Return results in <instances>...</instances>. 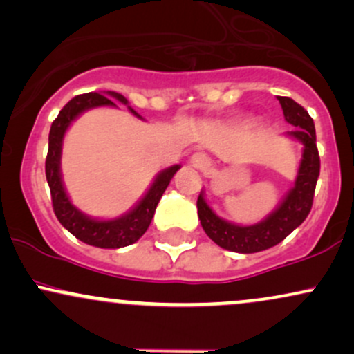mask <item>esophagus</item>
<instances>
[{"label": "esophagus", "mask_w": 354, "mask_h": 354, "mask_svg": "<svg viewBox=\"0 0 354 354\" xmlns=\"http://www.w3.org/2000/svg\"><path fill=\"white\" fill-rule=\"evenodd\" d=\"M189 163L193 168H196V169H208L209 168V160L205 153H194L193 156H191Z\"/></svg>", "instance_id": "esophagus-1"}]
</instances>
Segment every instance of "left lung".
Listing matches in <instances>:
<instances>
[{
    "mask_svg": "<svg viewBox=\"0 0 354 354\" xmlns=\"http://www.w3.org/2000/svg\"><path fill=\"white\" fill-rule=\"evenodd\" d=\"M286 123L296 129L286 136L303 145L301 161L293 188L288 191L279 205L265 219L254 225H236L214 213L201 189L198 196V216L205 233L216 243L234 253H258L281 243L306 219L311 211L316 181L319 176V154L316 148V131L311 116L303 106L286 96H278Z\"/></svg>",
    "mask_w": 354,
    "mask_h": 354,
    "instance_id": "8db88e82",
    "label": "left lung"
}]
</instances>
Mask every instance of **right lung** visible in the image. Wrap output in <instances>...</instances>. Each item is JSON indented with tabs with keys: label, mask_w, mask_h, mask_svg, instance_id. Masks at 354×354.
<instances>
[{
	"label": "right lung",
	"mask_w": 354,
	"mask_h": 354,
	"mask_svg": "<svg viewBox=\"0 0 354 354\" xmlns=\"http://www.w3.org/2000/svg\"><path fill=\"white\" fill-rule=\"evenodd\" d=\"M113 100L120 101L126 106L129 104L123 95L115 91L86 93V95L75 96L66 106L61 109L58 118L53 121L50 138H48L50 143H48L46 156V180L51 191L53 209H55L58 221L80 241L96 248H106V250L129 246L143 236L149 223H151L154 211H156V206L163 196L165 189L168 188L171 178L181 168V165H173L158 173L149 188L141 196V200L131 209L118 218H91L76 208L68 196L63 183V174H61V151H63L64 135H66L73 121L88 109L101 106L118 108ZM128 109L141 120V116L131 106H128Z\"/></svg>",
	"instance_id": "1"
}]
</instances>
